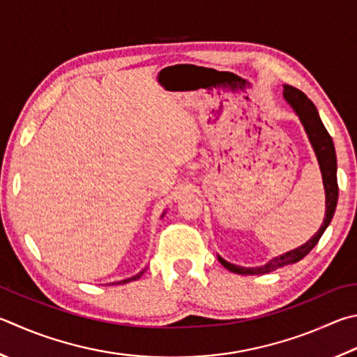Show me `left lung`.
Here are the masks:
<instances>
[{
    "label": "left lung",
    "mask_w": 357,
    "mask_h": 357,
    "mask_svg": "<svg viewBox=\"0 0 357 357\" xmlns=\"http://www.w3.org/2000/svg\"><path fill=\"white\" fill-rule=\"evenodd\" d=\"M284 96H286L289 105L295 109V112L298 114V116H300V120L304 125V129H306V132L309 135L310 144H312L315 150L317 159H319L321 174H323V184H325V192H326V217L323 220L321 228L317 231V234L310 238L309 242L301 245L300 248L286 252V255L275 257L273 261H270L267 265H264V267L245 268V267H238V265L226 262L225 259L218 257L223 267L238 275H264V273H270V271L281 268L284 265H291L298 261H301V259L306 255H309L310 250L319 243L320 237L328 228V225L331 223L333 215L335 212L337 198H339V185H337V159H335V150H334L331 135H329L325 125L321 123L320 115L317 112V107L314 106V102L310 101L307 96L301 92V90H298L291 86H284Z\"/></svg>",
    "instance_id": "8db88e82"
}]
</instances>
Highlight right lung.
<instances>
[{
  "label": "right lung",
  "mask_w": 357,
  "mask_h": 357,
  "mask_svg": "<svg viewBox=\"0 0 357 357\" xmlns=\"http://www.w3.org/2000/svg\"><path fill=\"white\" fill-rule=\"evenodd\" d=\"M145 271V270H144ZM144 271H140V273H137L135 276H132V278H128V280H123V281H120V282H116V284H126V282H129V281H135V280H139V278L144 275Z\"/></svg>",
  "instance_id": "add662e5"
}]
</instances>
